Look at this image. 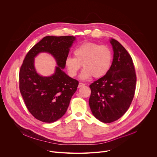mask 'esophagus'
Masks as SVG:
<instances>
[{"label":"esophagus","mask_w":157,"mask_h":157,"mask_svg":"<svg viewBox=\"0 0 157 157\" xmlns=\"http://www.w3.org/2000/svg\"><path fill=\"white\" fill-rule=\"evenodd\" d=\"M85 85V84L84 83H82V82H79V85H78V87L79 88V87H82V86H84Z\"/></svg>","instance_id":"34e87169"}]
</instances>
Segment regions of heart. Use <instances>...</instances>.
<instances>
[{
    "mask_svg": "<svg viewBox=\"0 0 157 157\" xmlns=\"http://www.w3.org/2000/svg\"><path fill=\"white\" fill-rule=\"evenodd\" d=\"M74 57L69 56L65 59V66L69 75L76 76L81 68L83 70L81 78L86 79L91 78H99L109 71L112 61L113 52L107 45H100L94 42L86 41L78 46L73 52Z\"/></svg>",
    "mask_w": 157,
    "mask_h": 157,
    "instance_id": "heart-1",
    "label": "heart"
}]
</instances>
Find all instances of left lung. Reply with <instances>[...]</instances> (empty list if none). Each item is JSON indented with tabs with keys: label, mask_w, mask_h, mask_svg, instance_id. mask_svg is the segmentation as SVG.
<instances>
[{
	"label": "left lung",
	"mask_w": 157,
	"mask_h": 157,
	"mask_svg": "<svg viewBox=\"0 0 157 157\" xmlns=\"http://www.w3.org/2000/svg\"><path fill=\"white\" fill-rule=\"evenodd\" d=\"M114 58L107 73L89 87V106L94 117L104 123L121 118L129 108L136 91L137 76L132 58L125 48L112 38Z\"/></svg>",
	"instance_id": "1"
}]
</instances>
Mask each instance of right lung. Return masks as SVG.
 <instances>
[{"instance_id": "obj_1", "label": "right lung", "mask_w": 157, "mask_h": 157, "mask_svg": "<svg viewBox=\"0 0 157 157\" xmlns=\"http://www.w3.org/2000/svg\"><path fill=\"white\" fill-rule=\"evenodd\" d=\"M75 40L73 36H47L26 55L19 72V89L26 107L36 119L51 123L66 112L79 82L63 71L65 59ZM40 52L52 54L58 67L50 77L40 76L35 71L34 58Z\"/></svg>"}]
</instances>
